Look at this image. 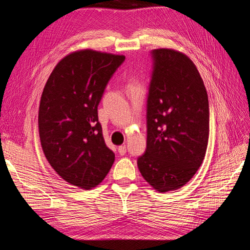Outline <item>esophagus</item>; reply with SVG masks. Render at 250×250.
Wrapping results in <instances>:
<instances>
[{
	"label": "esophagus",
	"mask_w": 250,
	"mask_h": 250,
	"mask_svg": "<svg viewBox=\"0 0 250 250\" xmlns=\"http://www.w3.org/2000/svg\"><path fill=\"white\" fill-rule=\"evenodd\" d=\"M126 146L124 145V146H120L119 148H118V152L120 153V155H125L126 154Z\"/></svg>",
	"instance_id": "1"
}]
</instances>
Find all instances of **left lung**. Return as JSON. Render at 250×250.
Returning <instances> with one entry per match:
<instances>
[{"instance_id": "8db88e82", "label": "left lung", "mask_w": 250, "mask_h": 250, "mask_svg": "<svg viewBox=\"0 0 250 250\" xmlns=\"http://www.w3.org/2000/svg\"><path fill=\"white\" fill-rule=\"evenodd\" d=\"M147 146L138 167L158 192L185 186L201 166L209 133L208 98L197 67L180 52L151 51Z\"/></svg>"}]
</instances>
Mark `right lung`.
Returning a JSON list of instances; mask_svg holds the SVG:
<instances>
[{
	"instance_id": "1",
	"label": "right lung",
	"mask_w": 250,
	"mask_h": 250,
	"mask_svg": "<svg viewBox=\"0 0 250 250\" xmlns=\"http://www.w3.org/2000/svg\"><path fill=\"white\" fill-rule=\"evenodd\" d=\"M125 56L93 50L60 60L44 85L39 111L43 153L59 176L89 190L99 185L115 162L98 120L99 105Z\"/></svg>"
}]
</instances>
